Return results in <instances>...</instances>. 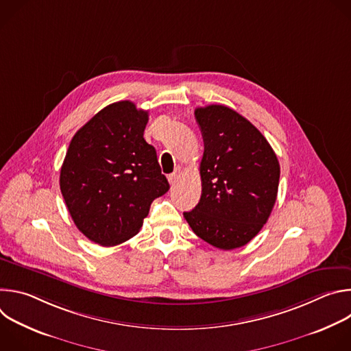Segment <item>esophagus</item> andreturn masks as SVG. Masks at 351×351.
<instances>
[{
  "instance_id": "34e87169",
  "label": "esophagus",
  "mask_w": 351,
  "mask_h": 351,
  "mask_svg": "<svg viewBox=\"0 0 351 351\" xmlns=\"http://www.w3.org/2000/svg\"><path fill=\"white\" fill-rule=\"evenodd\" d=\"M180 179V169L178 168L173 173H171L169 176H168V180H169V183L171 184H175V183H178V180Z\"/></svg>"
}]
</instances>
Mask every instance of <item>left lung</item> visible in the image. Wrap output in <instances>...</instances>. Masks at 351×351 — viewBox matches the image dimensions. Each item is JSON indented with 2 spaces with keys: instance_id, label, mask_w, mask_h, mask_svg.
I'll use <instances>...</instances> for the list:
<instances>
[{
  "instance_id": "obj_1",
  "label": "left lung",
  "mask_w": 351,
  "mask_h": 351,
  "mask_svg": "<svg viewBox=\"0 0 351 351\" xmlns=\"http://www.w3.org/2000/svg\"><path fill=\"white\" fill-rule=\"evenodd\" d=\"M204 154L202 197L183 213L193 232L221 250L247 244L267 223L276 202L280 167L261 132L225 106L194 111Z\"/></svg>"
}]
</instances>
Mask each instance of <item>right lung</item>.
<instances>
[{
	"label": "right lung",
	"mask_w": 351,
	"mask_h": 351,
	"mask_svg": "<svg viewBox=\"0 0 351 351\" xmlns=\"http://www.w3.org/2000/svg\"><path fill=\"white\" fill-rule=\"evenodd\" d=\"M148 112L118 101L97 112L71 140L60 187L77 229L106 247L133 237L149 206L169 190L144 129Z\"/></svg>",
	"instance_id": "right-lung-1"
}]
</instances>
